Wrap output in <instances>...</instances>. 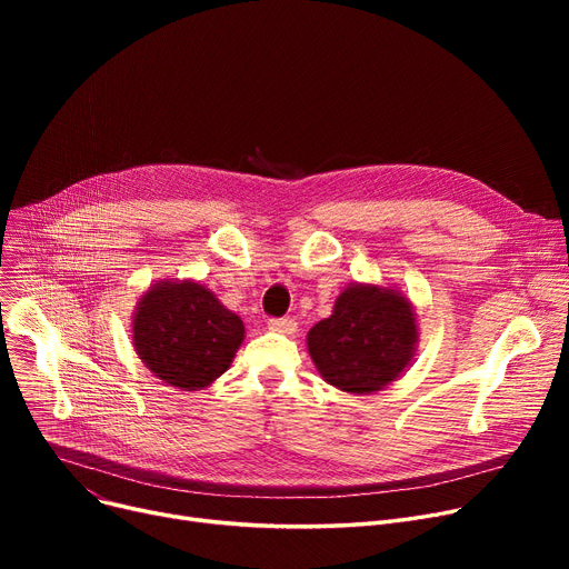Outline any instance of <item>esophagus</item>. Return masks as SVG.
Here are the masks:
<instances>
[{
	"instance_id": "obj_1",
	"label": "esophagus",
	"mask_w": 569,
	"mask_h": 569,
	"mask_svg": "<svg viewBox=\"0 0 569 569\" xmlns=\"http://www.w3.org/2000/svg\"><path fill=\"white\" fill-rule=\"evenodd\" d=\"M267 327L272 332H281V335H292L297 332V320L295 318H269Z\"/></svg>"
}]
</instances>
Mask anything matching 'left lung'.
I'll return each mask as SVG.
<instances>
[{
  "mask_svg": "<svg viewBox=\"0 0 569 569\" xmlns=\"http://www.w3.org/2000/svg\"><path fill=\"white\" fill-rule=\"evenodd\" d=\"M417 325L401 292L348 286L335 313L311 327L309 352L322 378L343 392L369 395L390 385L410 362Z\"/></svg>",
  "mask_w": 569,
  "mask_h": 569,
  "instance_id": "left-lung-1",
  "label": "left lung"
}]
</instances>
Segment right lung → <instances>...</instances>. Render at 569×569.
<instances>
[{"mask_svg": "<svg viewBox=\"0 0 569 569\" xmlns=\"http://www.w3.org/2000/svg\"><path fill=\"white\" fill-rule=\"evenodd\" d=\"M244 339V325L204 286L157 283L133 316L140 360L179 390H200L219 378Z\"/></svg>", "mask_w": 569, "mask_h": 569, "instance_id": "obj_1", "label": "right lung"}]
</instances>
